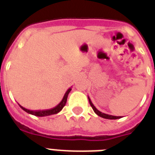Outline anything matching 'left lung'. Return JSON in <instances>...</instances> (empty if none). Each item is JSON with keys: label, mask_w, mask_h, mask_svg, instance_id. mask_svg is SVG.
Here are the masks:
<instances>
[{"label": "left lung", "mask_w": 155, "mask_h": 155, "mask_svg": "<svg viewBox=\"0 0 155 155\" xmlns=\"http://www.w3.org/2000/svg\"><path fill=\"white\" fill-rule=\"evenodd\" d=\"M88 101H89L90 105L92 106V109H93V111L95 112V113H96V114H97V115L99 116V117H101L105 118V119H110V120H116V119H119V118H121V117H117V116L108 115V114H106V113H102V112H101V111L98 110V109H97V108H96L94 105H93V104L92 103V101H91V100H90L89 97H88Z\"/></svg>", "instance_id": "obj_1"}]
</instances>
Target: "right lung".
Returning a JSON list of instances; mask_svg holds the SVG:
<instances>
[{"instance_id": "right-lung-1", "label": "right lung", "mask_w": 155, "mask_h": 155, "mask_svg": "<svg viewBox=\"0 0 155 155\" xmlns=\"http://www.w3.org/2000/svg\"><path fill=\"white\" fill-rule=\"evenodd\" d=\"M71 87L70 88H68V91L66 92V93L64 94V97H63V100L61 101V102L58 104V105L55 106L54 108H51V109H47V110H38V111H32V110H29L27 108H24L22 106H21L19 104L21 108H22L23 110L26 112V113H30V114H32V115L37 116V117H47V116H50V115H53V114H56V113H59L63 108L65 106L66 103H67V100H68V96L69 94V92H71Z\"/></svg>"}]
</instances>
